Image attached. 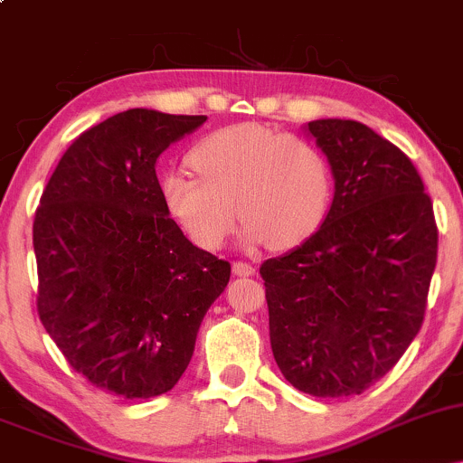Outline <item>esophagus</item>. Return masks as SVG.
<instances>
[{"instance_id":"esophagus-1","label":"esophagus","mask_w":463,"mask_h":463,"mask_svg":"<svg viewBox=\"0 0 463 463\" xmlns=\"http://www.w3.org/2000/svg\"><path fill=\"white\" fill-rule=\"evenodd\" d=\"M254 272H257V269H254V265L243 263V261L232 263V274L235 276H252Z\"/></svg>"}]
</instances>
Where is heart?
<instances>
[{
	"label": "heart",
	"instance_id": "obj_1",
	"mask_svg": "<svg viewBox=\"0 0 463 463\" xmlns=\"http://www.w3.org/2000/svg\"><path fill=\"white\" fill-rule=\"evenodd\" d=\"M189 172L165 174L174 220L206 250L224 246L237 215L248 246L289 250L316 235L331 206V163L316 143L261 124L215 130L191 152ZM238 211H234V206Z\"/></svg>",
	"mask_w": 463,
	"mask_h": 463
}]
</instances>
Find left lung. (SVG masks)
<instances>
[{
	"mask_svg": "<svg viewBox=\"0 0 463 463\" xmlns=\"http://www.w3.org/2000/svg\"><path fill=\"white\" fill-rule=\"evenodd\" d=\"M331 209L316 235L261 265L269 342L296 390L361 394L398 364L424 320L438 261L433 202L394 143L353 119H316Z\"/></svg>",
	"mask_w": 463,
	"mask_h": 463,
	"instance_id": "1",
	"label": "left lung"
}]
</instances>
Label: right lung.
Masks as SVG:
<instances>
[{"label": "right lung", "instance_id": "right-lung-1", "mask_svg": "<svg viewBox=\"0 0 463 463\" xmlns=\"http://www.w3.org/2000/svg\"><path fill=\"white\" fill-rule=\"evenodd\" d=\"M204 115L130 109L78 137L34 215L36 309L73 370L99 390L152 398L194 357L231 263L169 217L156 161Z\"/></svg>", "mask_w": 463, "mask_h": 463}]
</instances>
